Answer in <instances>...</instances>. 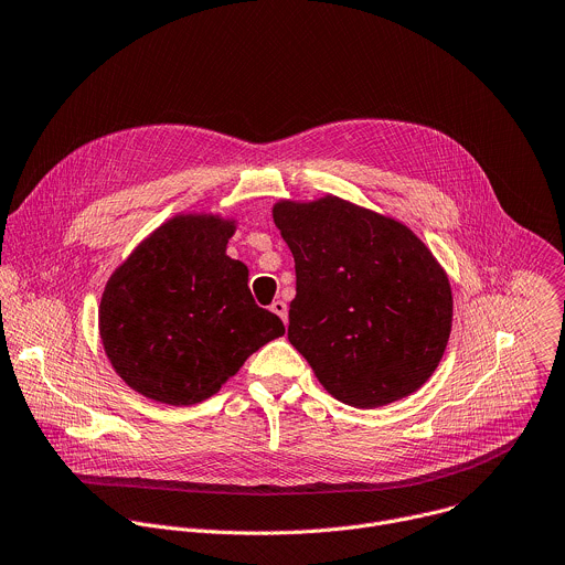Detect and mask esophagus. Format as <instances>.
<instances>
[{
    "label": "esophagus",
    "instance_id": "obj_1",
    "mask_svg": "<svg viewBox=\"0 0 565 565\" xmlns=\"http://www.w3.org/2000/svg\"><path fill=\"white\" fill-rule=\"evenodd\" d=\"M270 310H273L284 323H288V306H286V301H281V299L273 301V303H270Z\"/></svg>",
    "mask_w": 565,
    "mask_h": 565
}]
</instances>
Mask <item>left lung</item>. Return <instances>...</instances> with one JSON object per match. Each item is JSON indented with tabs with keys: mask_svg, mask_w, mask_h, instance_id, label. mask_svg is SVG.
Here are the masks:
<instances>
[{
	"mask_svg": "<svg viewBox=\"0 0 565 565\" xmlns=\"http://www.w3.org/2000/svg\"><path fill=\"white\" fill-rule=\"evenodd\" d=\"M273 220L295 257L288 339L341 404L380 408L419 391L452 330V290L402 222L334 195L281 200Z\"/></svg>",
	"mask_w": 565,
	"mask_h": 565,
	"instance_id": "left-lung-1",
	"label": "left lung"
}]
</instances>
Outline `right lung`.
I'll return each instance as SVG.
<instances>
[{
    "label": "right lung",
    "mask_w": 565,
    "mask_h": 565,
    "mask_svg": "<svg viewBox=\"0 0 565 565\" xmlns=\"http://www.w3.org/2000/svg\"><path fill=\"white\" fill-rule=\"evenodd\" d=\"M235 228L220 215H174L110 275L99 334L135 393L168 406L200 404L286 332L255 303L248 268L226 255Z\"/></svg>",
    "instance_id": "obj_1"
}]
</instances>
